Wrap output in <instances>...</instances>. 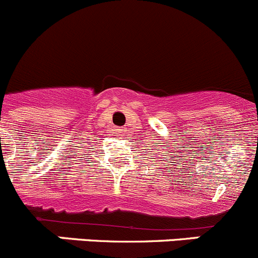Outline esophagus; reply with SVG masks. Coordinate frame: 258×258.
<instances>
[{"label": "esophagus", "instance_id": "34e87169", "mask_svg": "<svg viewBox=\"0 0 258 258\" xmlns=\"http://www.w3.org/2000/svg\"><path fill=\"white\" fill-rule=\"evenodd\" d=\"M114 130H115L116 134H118V135H120V133L124 132V129H114Z\"/></svg>", "mask_w": 258, "mask_h": 258}]
</instances>
